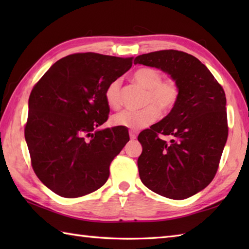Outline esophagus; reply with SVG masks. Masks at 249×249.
<instances>
[{"instance_id":"1","label":"esophagus","mask_w":249,"mask_h":249,"mask_svg":"<svg viewBox=\"0 0 249 249\" xmlns=\"http://www.w3.org/2000/svg\"><path fill=\"white\" fill-rule=\"evenodd\" d=\"M137 136H138V133H137V131H135V130H130V131H129V137H130L131 140L136 139Z\"/></svg>"}]
</instances>
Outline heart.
<instances>
[{
    "mask_svg": "<svg viewBox=\"0 0 249 249\" xmlns=\"http://www.w3.org/2000/svg\"><path fill=\"white\" fill-rule=\"evenodd\" d=\"M133 79L146 89L145 107L137 111H121L111 118V123L120 127L141 129L155 122L160 112H170L179 98V88L172 79L162 80L161 72L153 67L139 68ZM121 79H114L106 88L105 99L110 108L118 109L121 106Z\"/></svg>",
    "mask_w": 249,
    "mask_h": 249,
    "instance_id": "obj_1",
    "label": "heart"
}]
</instances>
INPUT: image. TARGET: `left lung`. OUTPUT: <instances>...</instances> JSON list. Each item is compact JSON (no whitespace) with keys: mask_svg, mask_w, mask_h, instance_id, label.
Masks as SVG:
<instances>
[{"mask_svg":"<svg viewBox=\"0 0 249 249\" xmlns=\"http://www.w3.org/2000/svg\"><path fill=\"white\" fill-rule=\"evenodd\" d=\"M134 63L158 68L179 88L170 113L138 136L140 179L163 197H192L212 182L228 138L224 89L208 67L182 51L151 52ZM160 133L173 139L167 142Z\"/></svg>","mask_w":249,"mask_h":249,"instance_id":"left-lung-1","label":"left lung"}]
</instances>
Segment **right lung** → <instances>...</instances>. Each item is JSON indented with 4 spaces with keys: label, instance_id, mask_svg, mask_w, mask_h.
Returning <instances> with one entry per match:
<instances>
[{
    "label": "right lung",
    "instance_id": "right-lung-1",
    "mask_svg": "<svg viewBox=\"0 0 249 249\" xmlns=\"http://www.w3.org/2000/svg\"><path fill=\"white\" fill-rule=\"evenodd\" d=\"M133 57L76 53L55 62L33 88L24 136L32 167L61 197L100 188L113 158L129 141L123 127L97 129L108 120V84L133 65Z\"/></svg>",
    "mask_w": 249,
    "mask_h": 249
}]
</instances>
